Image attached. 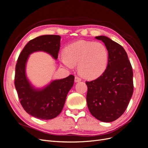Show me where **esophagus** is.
<instances>
[{
    "label": "esophagus",
    "instance_id": "34e87169",
    "mask_svg": "<svg viewBox=\"0 0 148 148\" xmlns=\"http://www.w3.org/2000/svg\"><path fill=\"white\" fill-rule=\"evenodd\" d=\"M82 81V79L80 78H79V77H77V76H76V77H75V82H76V83H77V82H81Z\"/></svg>",
    "mask_w": 148,
    "mask_h": 148
}]
</instances>
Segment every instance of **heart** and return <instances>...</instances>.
I'll return each instance as SVG.
<instances>
[{"instance_id":"b5f03b06","label":"heart","mask_w":148,"mask_h":148,"mask_svg":"<svg viewBox=\"0 0 148 148\" xmlns=\"http://www.w3.org/2000/svg\"><path fill=\"white\" fill-rule=\"evenodd\" d=\"M61 64L69 69L78 65L79 73L86 79H95L104 72L109 62V52L101 42L81 40L66 46Z\"/></svg>"}]
</instances>
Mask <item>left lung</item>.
I'll return each mask as SVG.
<instances>
[{
    "label": "left lung",
    "mask_w": 148,
    "mask_h": 148,
    "mask_svg": "<svg viewBox=\"0 0 148 148\" xmlns=\"http://www.w3.org/2000/svg\"><path fill=\"white\" fill-rule=\"evenodd\" d=\"M95 38L104 43L109 52V62L99 78L86 82L87 105L93 117L101 122H111L124 113L132 98V67L122 46L104 36Z\"/></svg>",
    "instance_id": "8db88e82"
}]
</instances>
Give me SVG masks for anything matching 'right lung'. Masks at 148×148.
<instances>
[{"instance_id": "1", "label": "right lung", "mask_w": 148, "mask_h": 148, "mask_svg": "<svg viewBox=\"0 0 148 148\" xmlns=\"http://www.w3.org/2000/svg\"><path fill=\"white\" fill-rule=\"evenodd\" d=\"M60 38L59 35H43L31 40L20 53L16 65L15 86L21 104L28 114L39 119H52L60 114L75 77L71 75L37 88L27 78L26 64L29 55L39 51L46 52L57 60Z\"/></svg>"}]
</instances>
